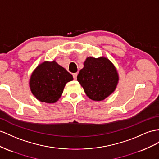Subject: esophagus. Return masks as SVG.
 Returning <instances> with one entry per match:
<instances>
[{"mask_svg":"<svg viewBox=\"0 0 159 159\" xmlns=\"http://www.w3.org/2000/svg\"><path fill=\"white\" fill-rule=\"evenodd\" d=\"M77 73H74V74H73V77H74V79H76V76H77Z\"/></svg>","mask_w":159,"mask_h":159,"instance_id":"1","label":"esophagus"}]
</instances>
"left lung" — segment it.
<instances>
[{"label":"left lung","mask_w":159,"mask_h":159,"mask_svg":"<svg viewBox=\"0 0 159 159\" xmlns=\"http://www.w3.org/2000/svg\"><path fill=\"white\" fill-rule=\"evenodd\" d=\"M83 64V68L77 76V80L89 98L97 101H103L114 92L119 76L110 60L105 57H88Z\"/></svg>","instance_id":"left-lung-1"}]
</instances>
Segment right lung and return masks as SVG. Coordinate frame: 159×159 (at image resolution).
I'll list each match as a JSON object with an SVG mask.
<instances>
[{"instance_id": "right-lung-1", "label": "right lung", "mask_w": 159, "mask_h": 159, "mask_svg": "<svg viewBox=\"0 0 159 159\" xmlns=\"http://www.w3.org/2000/svg\"><path fill=\"white\" fill-rule=\"evenodd\" d=\"M72 80V75L55 60L45 61L32 72L30 87L41 102L54 103L62 95L66 84Z\"/></svg>"}]
</instances>
